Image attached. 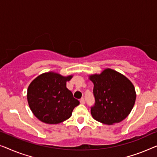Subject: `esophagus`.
<instances>
[{
    "label": "esophagus",
    "mask_w": 157,
    "mask_h": 157,
    "mask_svg": "<svg viewBox=\"0 0 157 157\" xmlns=\"http://www.w3.org/2000/svg\"><path fill=\"white\" fill-rule=\"evenodd\" d=\"M80 101V103L82 104V105H84V104H85V99H84L83 98H81V99H80V101Z\"/></svg>",
    "instance_id": "obj_1"
}]
</instances>
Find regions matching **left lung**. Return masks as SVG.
Wrapping results in <instances>:
<instances>
[{"label":"left lung","mask_w":157,"mask_h":157,"mask_svg":"<svg viewBox=\"0 0 157 157\" xmlns=\"http://www.w3.org/2000/svg\"><path fill=\"white\" fill-rule=\"evenodd\" d=\"M94 105L91 114L94 120L105 124L119 123L131 112L136 92L129 79L115 70L105 69L101 74L92 75Z\"/></svg>","instance_id":"left-lung-1"}]
</instances>
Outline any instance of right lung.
<instances>
[{
  "mask_svg": "<svg viewBox=\"0 0 157 157\" xmlns=\"http://www.w3.org/2000/svg\"><path fill=\"white\" fill-rule=\"evenodd\" d=\"M72 75L49 72L37 77L28 88L27 98L34 115L46 124H59L69 119L79 101L66 87Z\"/></svg>",
  "mask_w": 157,
  "mask_h": 157,
  "instance_id": "obj_1",
  "label": "right lung"
}]
</instances>
